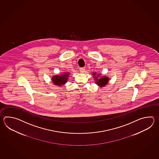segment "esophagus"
<instances>
[{
    "mask_svg": "<svg viewBox=\"0 0 159 159\" xmlns=\"http://www.w3.org/2000/svg\"><path fill=\"white\" fill-rule=\"evenodd\" d=\"M80 71L82 73H84V71H85V68H81L80 69Z\"/></svg>",
    "mask_w": 159,
    "mask_h": 159,
    "instance_id": "1",
    "label": "esophagus"
}]
</instances>
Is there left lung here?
Here are the masks:
<instances>
[{
    "instance_id": "8db88e82",
    "label": "left lung",
    "mask_w": 159,
    "mask_h": 159,
    "mask_svg": "<svg viewBox=\"0 0 159 159\" xmlns=\"http://www.w3.org/2000/svg\"><path fill=\"white\" fill-rule=\"evenodd\" d=\"M93 75L94 76V78L95 80V84H98L99 86L103 88L105 86V85L108 84L109 78L106 76H102L101 78H98V77L99 76V75H98V76H96V73L95 72L93 73Z\"/></svg>"
}]
</instances>
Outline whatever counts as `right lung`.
Wrapping results in <instances>:
<instances>
[{"label": "right lung", "instance_id": "right-lung-1", "mask_svg": "<svg viewBox=\"0 0 159 159\" xmlns=\"http://www.w3.org/2000/svg\"><path fill=\"white\" fill-rule=\"evenodd\" d=\"M69 74L70 73L69 72H64L63 74L54 75L52 78V82L55 85H58L60 86H63L67 82Z\"/></svg>", "mask_w": 159, "mask_h": 159}]
</instances>
